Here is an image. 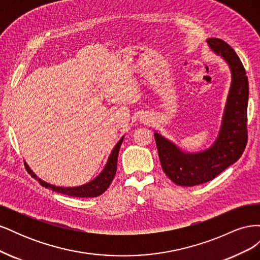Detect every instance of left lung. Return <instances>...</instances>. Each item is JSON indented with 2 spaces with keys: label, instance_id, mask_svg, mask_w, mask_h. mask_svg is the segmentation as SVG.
<instances>
[{
  "label": "left lung",
  "instance_id": "8db88e82",
  "mask_svg": "<svg viewBox=\"0 0 260 260\" xmlns=\"http://www.w3.org/2000/svg\"><path fill=\"white\" fill-rule=\"evenodd\" d=\"M210 50L229 66L231 83L218 135L208 148L186 152L155 130L157 151L165 174L181 186L205 183L217 177L243 154L247 142L248 80L242 61L229 44L208 39Z\"/></svg>",
  "mask_w": 260,
  "mask_h": 260
}]
</instances>
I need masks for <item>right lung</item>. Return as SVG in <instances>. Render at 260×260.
Returning a JSON list of instances; mask_svg holds the SVG:
<instances>
[{"label":"right lung","mask_w":260,"mask_h":260,"mask_svg":"<svg viewBox=\"0 0 260 260\" xmlns=\"http://www.w3.org/2000/svg\"><path fill=\"white\" fill-rule=\"evenodd\" d=\"M124 136L121 137V139L118 141L115 147L113 148L112 153L109 154L108 159L106 161L105 167L103 168L100 174L94 178L93 180L89 181L82 185H77V186H58V185H54L49 182H45L42 179L39 178L35 172L30 169L28 166V164L25 162L27 169L39 183H40L42 186H45L46 188H50V190L65 194L68 196H75V198H96V196L103 194L108 186L111 185L112 181L116 175V170H117V159H118V153H119L120 146L122 144Z\"/></svg>","instance_id":"1"}]
</instances>
